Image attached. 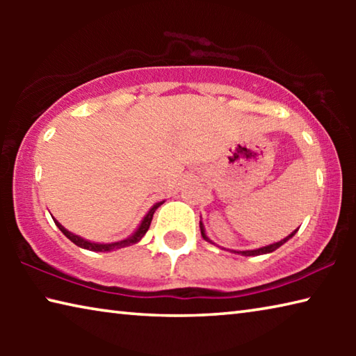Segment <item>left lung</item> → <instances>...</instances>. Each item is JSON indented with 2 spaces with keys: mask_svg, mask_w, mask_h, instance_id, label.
<instances>
[{
  "mask_svg": "<svg viewBox=\"0 0 356 356\" xmlns=\"http://www.w3.org/2000/svg\"><path fill=\"white\" fill-rule=\"evenodd\" d=\"M200 227H201V234H202L204 240H207V242H210V238L206 236V231H204V226H202L201 221H200ZM297 231H298V229H295V231H293L292 234H289V236H287L286 238H282V240H280V242L272 243V245L262 246V248L248 250V251H234V252H237V254H242V256H261V254H267V252H273L275 250H278L281 245H284L289 238H292V237L295 236V232H297Z\"/></svg>",
  "mask_w": 356,
  "mask_h": 356,
  "instance_id": "left-lung-1",
  "label": "left lung"
}]
</instances>
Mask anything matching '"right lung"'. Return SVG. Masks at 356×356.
<instances>
[{"mask_svg": "<svg viewBox=\"0 0 356 356\" xmlns=\"http://www.w3.org/2000/svg\"><path fill=\"white\" fill-rule=\"evenodd\" d=\"M161 204L163 202H156L154 204V207L149 210L147 215L144 216L140 227L136 229V231L131 234L130 237L120 240V242H113V243H94V242H89V240L86 238H81L80 236H75V234L69 232L67 229H65L61 222L56 221L55 218H53V221H55V225L61 229V232L64 234L65 237H67L70 242H74L76 246H80V248H84V250H89V251H99V252H105V251H113V250H119V248H125V246H130V245H135L140 242V240L144 237V234L147 232V229L150 226V221H152V216L155 213V210L159 209Z\"/></svg>", "mask_w": 356, "mask_h": 356, "instance_id": "obj_1", "label": "right lung"}]
</instances>
